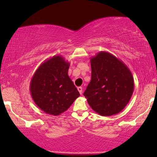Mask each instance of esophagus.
I'll use <instances>...</instances> for the list:
<instances>
[{"label":"esophagus","instance_id":"34e87169","mask_svg":"<svg viewBox=\"0 0 157 157\" xmlns=\"http://www.w3.org/2000/svg\"><path fill=\"white\" fill-rule=\"evenodd\" d=\"M77 89H78V91H79V93H80V94H82V91H83V89H82V87L79 86V87L77 88Z\"/></svg>","mask_w":157,"mask_h":157}]
</instances>
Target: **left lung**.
<instances>
[{
    "label": "left lung",
    "mask_w": 157,
    "mask_h": 157,
    "mask_svg": "<svg viewBox=\"0 0 157 157\" xmlns=\"http://www.w3.org/2000/svg\"><path fill=\"white\" fill-rule=\"evenodd\" d=\"M90 61L91 79L83 96L99 115L117 114L128 104L134 92L132 72L123 61L106 51H100Z\"/></svg>",
    "instance_id": "1"
}]
</instances>
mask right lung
<instances>
[{"label":"right lung","mask_w":157,"mask_h":157,"mask_svg":"<svg viewBox=\"0 0 157 157\" xmlns=\"http://www.w3.org/2000/svg\"><path fill=\"white\" fill-rule=\"evenodd\" d=\"M70 63L61 56L47 59L37 68L30 82L33 101L45 113L59 116L80 94L68 75Z\"/></svg>","instance_id":"add662e5"}]
</instances>
